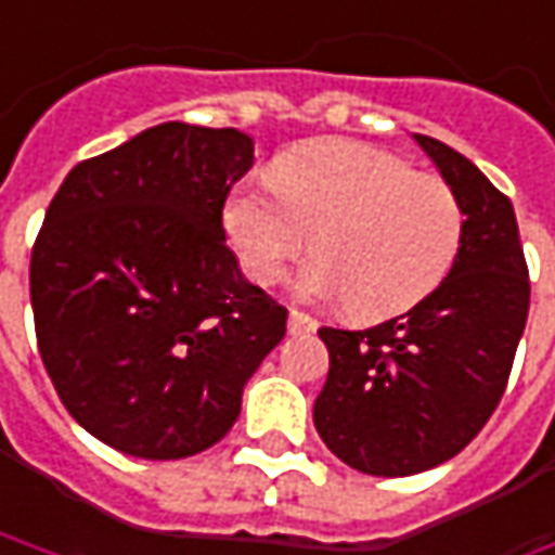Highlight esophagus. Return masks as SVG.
<instances>
[{
  "mask_svg": "<svg viewBox=\"0 0 555 555\" xmlns=\"http://www.w3.org/2000/svg\"><path fill=\"white\" fill-rule=\"evenodd\" d=\"M315 325H319V322H315L313 315L292 307V313H288V332H292V335H310V332H315Z\"/></svg>",
  "mask_w": 555,
  "mask_h": 555,
  "instance_id": "esophagus-1",
  "label": "esophagus"
}]
</instances>
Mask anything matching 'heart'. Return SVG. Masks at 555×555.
Listing matches in <instances>:
<instances>
[{"mask_svg":"<svg viewBox=\"0 0 555 555\" xmlns=\"http://www.w3.org/2000/svg\"><path fill=\"white\" fill-rule=\"evenodd\" d=\"M223 223L260 285L279 282L310 245L315 258L300 273V292L340 297L362 322L411 310L436 292L467 236V211L449 181L347 138L282 153L273 183H242Z\"/></svg>","mask_w":555,"mask_h":555,"instance_id":"heart-1","label":"heart"}]
</instances>
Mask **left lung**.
Returning <instances> with one entry per match:
<instances>
[{"label":"left lung","mask_w":555,"mask_h":555,"mask_svg":"<svg viewBox=\"0 0 555 555\" xmlns=\"http://www.w3.org/2000/svg\"><path fill=\"white\" fill-rule=\"evenodd\" d=\"M414 141L464 202L461 258L409 313L365 332L319 328L328 377L315 430L369 476L424 473L467 449L504 396L531 297L509 199L457 150Z\"/></svg>","instance_id":"1"}]
</instances>
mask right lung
Listing matches in <instances>:
<instances>
[{
  "instance_id": "obj_1",
  "label": "right lung",
  "mask_w": 555,
  "mask_h": 555,
  "mask_svg": "<svg viewBox=\"0 0 555 555\" xmlns=\"http://www.w3.org/2000/svg\"><path fill=\"white\" fill-rule=\"evenodd\" d=\"M236 128L165 122L79 163L29 258L36 344L64 409L109 449L178 461L236 424L288 310L240 273L223 202Z\"/></svg>"
}]
</instances>
